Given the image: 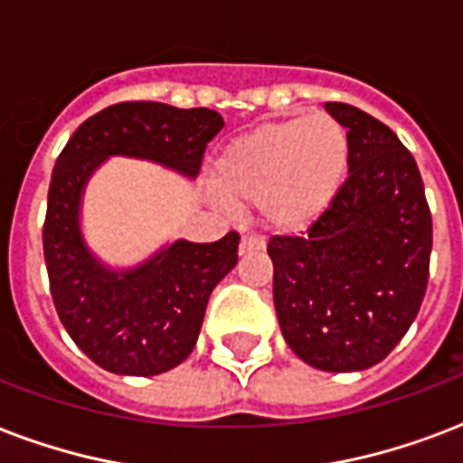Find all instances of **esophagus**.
<instances>
[{"mask_svg": "<svg viewBox=\"0 0 463 463\" xmlns=\"http://www.w3.org/2000/svg\"><path fill=\"white\" fill-rule=\"evenodd\" d=\"M264 250V240L255 238V235H245L240 240V255H250V252H260Z\"/></svg>", "mask_w": 463, "mask_h": 463, "instance_id": "obj_1", "label": "esophagus"}]
</instances>
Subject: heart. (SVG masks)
Segmentation results:
<instances>
[{"mask_svg": "<svg viewBox=\"0 0 463 463\" xmlns=\"http://www.w3.org/2000/svg\"><path fill=\"white\" fill-rule=\"evenodd\" d=\"M349 165V137L330 114L264 123L232 137L211 169L228 203H257L269 228L306 231L333 206Z\"/></svg>", "mask_w": 463, "mask_h": 463, "instance_id": "heart-1", "label": "heart"}]
</instances>
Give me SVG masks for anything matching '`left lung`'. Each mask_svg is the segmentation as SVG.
<instances>
[{
  "label": "left lung",
  "mask_w": 463,
  "mask_h": 463,
  "mask_svg": "<svg viewBox=\"0 0 463 463\" xmlns=\"http://www.w3.org/2000/svg\"><path fill=\"white\" fill-rule=\"evenodd\" d=\"M347 128L349 176L303 235H274V308L298 359L362 372L403 340L428 288L432 216L420 169L393 130L330 101Z\"/></svg>",
  "instance_id": "left-lung-1"
}]
</instances>
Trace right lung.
Returning <instances> with one entry per match:
<instances>
[{"instance_id":"right-lung-1","label":"right lung","mask_w":463,"mask_h":463,"mask_svg":"<svg viewBox=\"0 0 463 463\" xmlns=\"http://www.w3.org/2000/svg\"><path fill=\"white\" fill-rule=\"evenodd\" d=\"M221 128L211 109L126 101L87 118L55 162L43 225L52 303L77 347L106 372L155 376L182 364L199 340L211 291L238 264L240 238L172 240L136 267H111L84 238V189L109 157L196 179Z\"/></svg>"}]
</instances>
